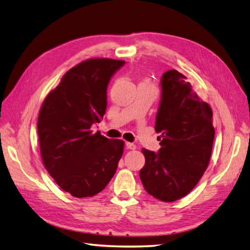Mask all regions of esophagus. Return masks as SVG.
Instances as JSON below:
<instances>
[{"label": "esophagus", "mask_w": 250, "mask_h": 250, "mask_svg": "<svg viewBox=\"0 0 250 250\" xmlns=\"http://www.w3.org/2000/svg\"><path fill=\"white\" fill-rule=\"evenodd\" d=\"M125 146H126V148H128V149H135L136 148V145L133 144V143H130V142H126Z\"/></svg>", "instance_id": "obj_1"}]
</instances>
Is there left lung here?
<instances>
[{"label": "left lung", "mask_w": 250, "mask_h": 250, "mask_svg": "<svg viewBox=\"0 0 250 250\" xmlns=\"http://www.w3.org/2000/svg\"><path fill=\"white\" fill-rule=\"evenodd\" d=\"M156 117L160 149L143 148L145 165L140 178L146 192L171 203L192 190L206 171L214 139L212 109L175 69L164 73Z\"/></svg>", "instance_id": "1"}]
</instances>
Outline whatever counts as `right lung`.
Masks as SVG:
<instances>
[{
  "mask_svg": "<svg viewBox=\"0 0 250 250\" xmlns=\"http://www.w3.org/2000/svg\"><path fill=\"white\" fill-rule=\"evenodd\" d=\"M124 61L90 58L62 76L38 118L44 167L58 187L77 198L106 188L124 154L125 142L93 133L107 107V84Z\"/></svg>",
  "mask_w": 250,
  "mask_h": 250,
  "instance_id": "right-lung-1",
  "label": "right lung"
}]
</instances>
